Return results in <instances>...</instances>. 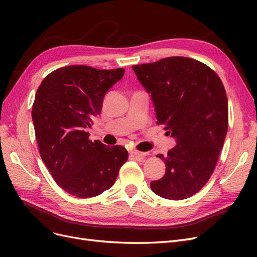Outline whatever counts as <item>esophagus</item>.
Returning <instances> with one entry per match:
<instances>
[{
    "mask_svg": "<svg viewBox=\"0 0 257 257\" xmlns=\"http://www.w3.org/2000/svg\"><path fill=\"white\" fill-rule=\"evenodd\" d=\"M131 153L133 154L134 157H135L137 160H139V161H143V160H145L146 155H147V153H145V152H139V151H136V150H133V151H132Z\"/></svg>",
    "mask_w": 257,
    "mask_h": 257,
    "instance_id": "esophagus-1",
    "label": "esophagus"
}]
</instances>
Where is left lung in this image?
Instances as JSON below:
<instances>
[{"label": "left lung", "instance_id": "left-lung-1", "mask_svg": "<svg viewBox=\"0 0 257 257\" xmlns=\"http://www.w3.org/2000/svg\"><path fill=\"white\" fill-rule=\"evenodd\" d=\"M133 71L151 94L158 124L177 143L166 155H157L166 172L151 190L166 199L191 197L211 177L227 134L224 85L214 71L191 58H165Z\"/></svg>", "mask_w": 257, "mask_h": 257}]
</instances>
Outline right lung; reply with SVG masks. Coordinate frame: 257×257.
I'll list each match as a JSON object with an SVG mask.
<instances>
[{
	"instance_id": "right-lung-1",
	"label": "right lung",
	"mask_w": 257,
	"mask_h": 257,
	"mask_svg": "<svg viewBox=\"0 0 257 257\" xmlns=\"http://www.w3.org/2000/svg\"><path fill=\"white\" fill-rule=\"evenodd\" d=\"M123 68L85 65L61 67L36 91L32 119L41 158L62 189L80 198L110 189L128 153L89 139L88 127L102 111L106 92L118 82Z\"/></svg>"
}]
</instances>
